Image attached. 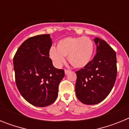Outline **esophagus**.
<instances>
[{
  "instance_id": "obj_1",
  "label": "esophagus",
  "mask_w": 129,
  "mask_h": 129,
  "mask_svg": "<svg viewBox=\"0 0 129 129\" xmlns=\"http://www.w3.org/2000/svg\"><path fill=\"white\" fill-rule=\"evenodd\" d=\"M70 72V70H64V73H65V74L67 75L68 74V73Z\"/></svg>"
}]
</instances>
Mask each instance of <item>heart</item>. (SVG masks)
<instances>
[{
    "mask_svg": "<svg viewBox=\"0 0 129 129\" xmlns=\"http://www.w3.org/2000/svg\"><path fill=\"white\" fill-rule=\"evenodd\" d=\"M94 53V43L88 37H66L60 40L56 48L52 47L49 55L57 67L64 62V57L72 67L82 68L88 64Z\"/></svg>",
    "mask_w": 129,
    "mask_h": 129,
    "instance_id": "b5f03b06",
    "label": "heart"
}]
</instances>
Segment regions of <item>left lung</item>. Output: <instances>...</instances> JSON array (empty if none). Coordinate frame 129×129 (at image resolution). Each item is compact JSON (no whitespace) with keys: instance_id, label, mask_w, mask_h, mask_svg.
I'll use <instances>...</instances> for the list:
<instances>
[{"instance_id":"left-lung-1","label":"left lung","mask_w":129,"mask_h":129,"mask_svg":"<svg viewBox=\"0 0 129 129\" xmlns=\"http://www.w3.org/2000/svg\"><path fill=\"white\" fill-rule=\"evenodd\" d=\"M96 54L88 64L76 72V94L86 105L100 103L112 90L117 76L116 53L104 40L94 39Z\"/></svg>"}]
</instances>
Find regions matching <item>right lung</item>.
Masks as SVG:
<instances>
[{"label": "right lung", "mask_w": 129, "mask_h": 129, "mask_svg": "<svg viewBox=\"0 0 129 129\" xmlns=\"http://www.w3.org/2000/svg\"><path fill=\"white\" fill-rule=\"evenodd\" d=\"M52 44L49 34L29 37L13 58L18 90L28 103L36 107H46L55 101L59 83L64 76V70L55 68L49 57Z\"/></svg>", "instance_id": "1"}]
</instances>
